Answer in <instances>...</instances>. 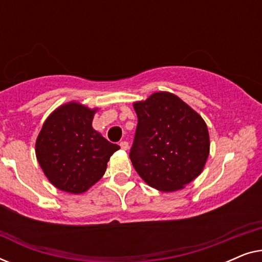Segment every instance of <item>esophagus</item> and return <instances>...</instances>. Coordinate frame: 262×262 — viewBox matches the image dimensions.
<instances>
[{"label": "esophagus", "instance_id": "obj_1", "mask_svg": "<svg viewBox=\"0 0 262 262\" xmlns=\"http://www.w3.org/2000/svg\"><path fill=\"white\" fill-rule=\"evenodd\" d=\"M119 145H120V148L123 149V150H127L128 149V143L125 142V141L124 142H120Z\"/></svg>", "mask_w": 262, "mask_h": 262}]
</instances>
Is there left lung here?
I'll list each match as a JSON object with an SVG mask.
<instances>
[{
    "instance_id": "8db88e82",
    "label": "left lung",
    "mask_w": 262,
    "mask_h": 262,
    "mask_svg": "<svg viewBox=\"0 0 262 262\" xmlns=\"http://www.w3.org/2000/svg\"><path fill=\"white\" fill-rule=\"evenodd\" d=\"M138 124L130 160L143 180L162 192L184 188L202 173L210 152L203 118L177 95L157 92L134 103Z\"/></svg>"
}]
</instances>
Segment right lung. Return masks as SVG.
Segmentation results:
<instances>
[{
  "label": "right lung",
  "mask_w": 262,
  "mask_h": 262,
  "mask_svg": "<svg viewBox=\"0 0 262 262\" xmlns=\"http://www.w3.org/2000/svg\"><path fill=\"white\" fill-rule=\"evenodd\" d=\"M95 110L69 102L50 114L35 142V155L49 181L60 191L80 194L105 174L120 148L92 126Z\"/></svg>",
  "instance_id": "obj_1"
}]
</instances>
